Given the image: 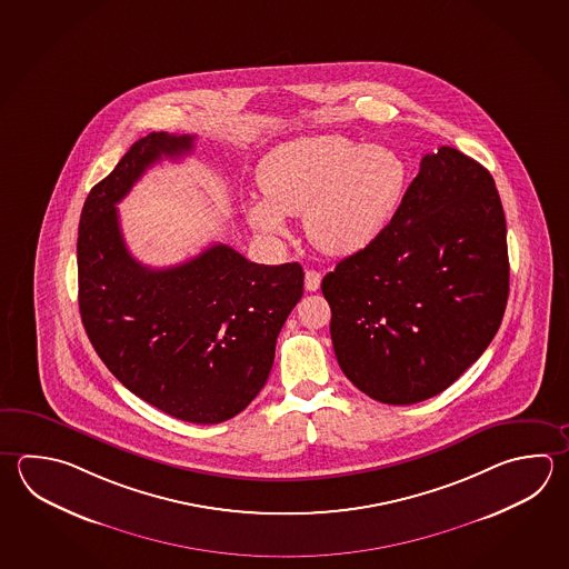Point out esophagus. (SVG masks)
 <instances>
[{"instance_id": "esophagus-1", "label": "esophagus", "mask_w": 569, "mask_h": 569, "mask_svg": "<svg viewBox=\"0 0 569 569\" xmlns=\"http://www.w3.org/2000/svg\"><path fill=\"white\" fill-rule=\"evenodd\" d=\"M322 283V273L316 271V269H308L306 271V290L316 291Z\"/></svg>"}]
</instances>
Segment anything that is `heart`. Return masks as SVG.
<instances>
[{
	"mask_svg": "<svg viewBox=\"0 0 569 569\" xmlns=\"http://www.w3.org/2000/svg\"><path fill=\"white\" fill-rule=\"evenodd\" d=\"M263 199L247 204L251 227L268 239L288 236L286 217L303 214L311 243L328 256L370 246L397 213L407 167L395 150L338 134L291 140L258 169Z\"/></svg>",
	"mask_w": 569,
	"mask_h": 569,
	"instance_id": "heart-1",
	"label": "heart"
}]
</instances>
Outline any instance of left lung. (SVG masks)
<instances>
[{"mask_svg": "<svg viewBox=\"0 0 569 569\" xmlns=\"http://www.w3.org/2000/svg\"><path fill=\"white\" fill-rule=\"evenodd\" d=\"M333 352L385 405L449 388L503 320L509 258L493 177L452 147L425 154L387 229L322 279Z\"/></svg>", "mask_w": 569, "mask_h": 569, "instance_id": "8db88e82", "label": "left lung"}]
</instances>
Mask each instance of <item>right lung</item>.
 I'll return each mask as SVG.
<instances>
[{"label":"right lung","mask_w":569,"mask_h":569,"mask_svg":"<svg viewBox=\"0 0 569 569\" xmlns=\"http://www.w3.org/2000/svg\"><path fill=\"white\" fill-rule=\"evenodd\" d=\"M193 140L150 132L92 187L78 227V303L90 342L122 387L174 419L214 425L268 382L303 269L251 263L223 243L164 269L130 256L117 204L154 162L189 154Z\"/></svg>","instance_id":"1"}]
</instances>
